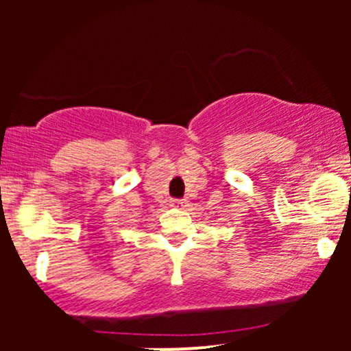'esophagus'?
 <instances>
[{
  "instance_id": "34e87169",
  "label": "esophagus",
  "mask_w": 351,
  "mask_h": 351,
  "mask_svg": "<svg viewBox=\"0 0 351 351\" xmlns=\"http://www.w3.org/2000/svg\"><path fill=\"white\" fill-rule=\"evenodd\" d=\"M173 206H184V199H175L173 201Z\"/></svg>"
}]
</instances>
